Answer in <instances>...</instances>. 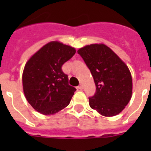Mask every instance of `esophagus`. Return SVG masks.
Listing matches in <instances>:
<instances>
[{"label":"esophagus","mask_w":151,"mask_h":151,"mask_svg":"<svg viewBox=\"0 0 151 151\" xmlns=\"http://www.w3.org/2000/svg\"><path fill=\"white\" fill-rule=\"evenodd\" d=\"M78 88L80 89V90H82V89H83V85H79L78 86Z\"/></svg>","instance_id":"esophagus-1"}]
</instances>
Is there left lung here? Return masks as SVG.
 <instances>
[{"label":"left lung","instance_id":"8db88e82","mask_svg":"<svg viewBox=\"0 0 151 151\" xmlns=\"http://www.w3.org/2000/svg\"><path fill=\"white\" fill-rule=\"evenodd\" d=\"M90 69L96 85L94 96L88 97L91 108L104 116L122 111L132 93V79L128 66L106 45H87L78 50Z\"/></svg>","mask_w":151,"mask_h":151}]
</instances>
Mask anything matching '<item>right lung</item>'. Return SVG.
<instances>
[{"instance_id":"right-lung-1","label":"right lung","mask_w":151,"mask_h":151,"mask_svg":"<svg viewBox=\"0 0 151 151\" xmlns=\"http://www.w3.org/2000/svg\"><path fill=\"white\" fill-rule=\"evenodd\" d=\"M75 54L72 47L51 41L26 63L22 74L24 94L36 111L51 115L69 105L76 89L69 85L62 66Z\"/></svg>"}]
</instances>
